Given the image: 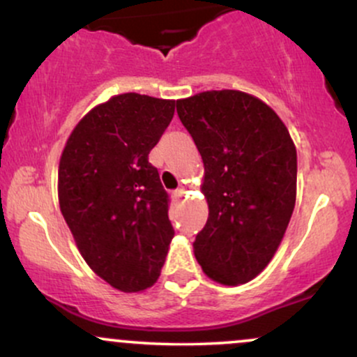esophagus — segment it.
<instances>
[{
  "mask_svg": "<svg viewBox=\"0 0 357 357\" xmlns=\"http://www.w3.org/2000/svg\"><path fill=\"white\" fill-rule=\"evenodd\" d=\"M171 196H173L174 202H178V199L183 198V190H181V188H179V190H174L173 195H171Z\"/></svg>",
  "mask_w": 357,
  "mask_h": 357,
  "instance_id": "esophagus-1",
  "label": "esophagus"
}]
</instances>
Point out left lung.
Here are the masks:
<instances>
[{
	"label": "left lung",
	"instance_id": "1",
	"mask_svg": "<svg viewBox=\"0 0 357 357\" xmlns=\"http://www.w3.org/2000/svg\"><path fill=\"white\" fill-rule=\"evenodd\" d=\"M176 110L202 154L210 208L195 257L213 280L245 284L267 267L289 227L296 146L267 104L238 90L202 92Z\"/></svg>",
	"mask_w": 357,
	"mask_h": 357
}]
</instances>
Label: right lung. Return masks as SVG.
<instances>
[{
	"mask_svg": "<svg viewBox=\"0 0 357 357\" xmlns=\"http://www.w3.org/2000/svg\"><path fill=\"white\" fill-rule=\"evenodd\" d=\"M174 107L141 93L112 97L82 119L61 153V215L89 267L122 292L158 280L174 236L169 196L149 162Z\"/></svg>",
	"mask_w": 357,
	"mask_h": 357,
	"instance_id": "obj_1",
	"label": "right lung"
}]
</instances>
